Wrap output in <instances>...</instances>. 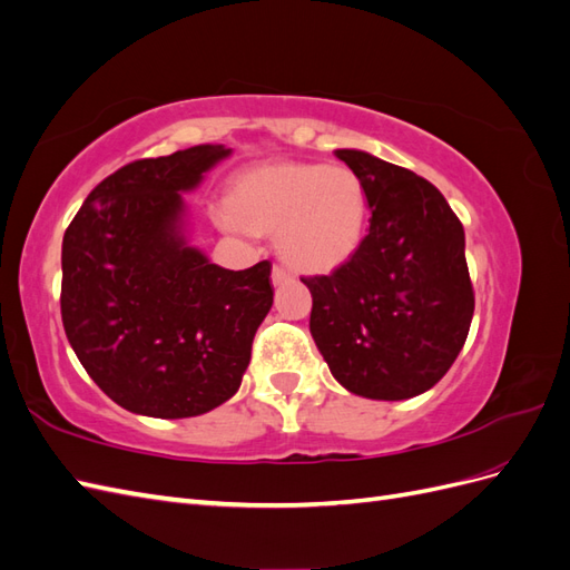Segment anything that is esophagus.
<instances>
[{"label": "esophagus", "mask_w": 570, "mask_h": 570, "mask_svg": "<svg viewBox=\"0 0 570 570\" xmlns=\"http://www.w3.org/2000/svg\"><path fill=\"white\" fill-rule=\"evenodd\" d=\"M292 278L289 275V271L287 268H283V266H273V271H271V281H273V285H283V283H287Z\"/></svg>", "instance_id": "34e87169"}]
</instances>
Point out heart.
I'll return each instance as SVG.
<instances>
[{"label":"heart","instance_id":"1","mask_svg":"<svg viewBox=\"0 0 570 570\" xmlns=\"http://www.w3.org/2000/svg\"><path fill=\"white\" fill-rule=\"evenodd\" d=\"M366 187L342 164L278 161L247 170L233 185L218 223L237 235L268 233L285 262L327 273L350 262L366 230Z\"/></svg>","mask_w":570,"mask_h":570}]
</instances>
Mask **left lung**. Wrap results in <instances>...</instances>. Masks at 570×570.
Masks as SVG:
<instances>
[{
	"instance_id": "1",
	"label": "left lung",
	"mask_w": 570,
	"mask_h": 570,
	"mask_svg": "<svg viewBox=\"0 0 570 570\" xmlns=\"http://www.w3.org/2000/svg\"><path fill=\"white\" fill-rule=\"evenodd\" d=\"M361 176L368 235L331 275L302 278L308 331L335 381L368 400H409L459 356L475 308L463 226L440 189L361 149H337Z\"/></svg>"
}]
</instances>
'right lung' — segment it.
Listing matches in <instances>:
<instances>
[{"instance_id":"right-lung-1","label":"right lung","mask_w":570,"mask_h":570,"mask_svg":"<svg viewBox=\"0 0 570 570\" xmlns=\"http://www.w3.org/2000/svg\"><path fill=\"white\" fill-rule=\"evenodd\" d=\"M226 157L197 145L118 168L63 235L66 337L99 390L140 416L189 419L228 402L271 312L268 262L228 271L187 243L183 193Z\"/></svg>"}]
</instances>
